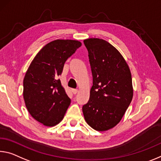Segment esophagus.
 <instances>
[{"instance_id": "1", "label": "esophagus", "mask_w": 161, "mask_h": 161, "mask_svg": "<svg viewBox=\"0 0 161 161\" xmlns=\"http://www.w3.org/2000/svg\"><path fill=\"white\" fill-rule=\"evenodd\" d=\"M71 91H72V93H73L74 94H76V93L78 92V90H76V89H73V90H71Z\"/></svg>"}]
</instances>
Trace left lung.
<instances>
[{
  "mask_svg": "<svg viewBox=\"0 0 161 161\" xmlns=\"http://www.w3.org/2000/svg\"><path fill=\"white\" fill-rule=\"evenodd\" d=\"M88 51L93 85L82 111L86 122L97 131L113 128L130 104L133 90L130 70L121 53L100 39L84 40Z\"/></svg>",
  "mask_w": 161,
  "mask_h": 161,
  "instance_id": "8db88e82",
  "label": "left lung"
}]
</instances>
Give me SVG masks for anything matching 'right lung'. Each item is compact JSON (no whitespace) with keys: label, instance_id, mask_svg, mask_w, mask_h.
<instances>
[{"label":"right lung","instance_id":"add662e5","mask_svg":"<svg viewBox=\"0 0 161 161\" xmlns=\"http://www.w3.org/2000/svg\"><path fill=\"white\" fill-rule=\"evenodd\" d=\"M81 46L76 40L51 42L36 55L25 73L23 93L25 107L44 125L59 123L69 106L71 99L57 77L67 58Z\"/></svg>","mask_w":161,"mask_h":161}]
</instances>
